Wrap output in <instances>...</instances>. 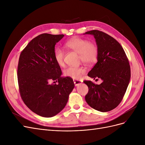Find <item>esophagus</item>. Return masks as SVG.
I'll return each mask as SVG.
<instances>
[{
    "label": "esophagus",
    "instance_id": "34e87169",
    "mask_svg": "<svg viewBox=\"0 0 145 145\" xmlns=\"http://www.w3.org/2000/svg\"><path fill=\"white\" fill-rule=\"evenodd\" d=\"M73 81H74V85H75L76 86H77L78 85L80 84V83H82V80H77V79H74Z\"/></svg>",
    "mask_w": 145,
    "mask_h": 145
}]
</instances>
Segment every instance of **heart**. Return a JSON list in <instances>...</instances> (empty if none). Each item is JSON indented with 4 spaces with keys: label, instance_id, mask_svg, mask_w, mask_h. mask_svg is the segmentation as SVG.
<instances>
[{
    "label": "heart",
    "instance_id": "obj_1",
    "mask_svg": "<svg viewBox=\"0 0 145 145\" xmlns=\"http://www.w3.org/2000/svg\"><path fill=\"white\" fill-rule=\"evenodd\" d=\"M65 46L68 49L75 51L79 56V60L87 65H91L97 60L99 47L95 41H88L85 39L74 37L65 43ZM56 62L60 67L65 64V52L62 48H56L54 52ZM86 69L83 67H69L64 71V74L74 79H79Z\"/></svg>",
    "mask_w": 145,
    "mask_h": 145
}]
</instances>
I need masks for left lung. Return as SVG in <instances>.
<instances>
[{"label": "left lung", "mask_w": 145, "mask_h": 145, "mask_svg": "<svg viewBox=\"0 0 145 145\" xmlns=\"http://www.w3.org/2000/svg\"><path fill=\"white\" fill-rule=\"evenodd\" d=\"M85 34H93L99 47L98 62L88 76L103 80L100 85L83 81L88 86L85 100L95 110L110 111L120 103L128 88L131 77L129 60L121 45L108 34L99 30Z\"/></svg>", "instance_id": "1"}]
</instances>
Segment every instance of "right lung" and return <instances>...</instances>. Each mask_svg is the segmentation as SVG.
<instances>
[{"mask_svg":"<svg viewBox=\"0 0 145 145\" xmlns=\"http://www.w3.org/2000/svg\"><path fill=\"white\" fill-rule=\"evenodd\" d=\"M63 36L39 35L20 54L17 67L20 95L27 107L42 117H53L62 111L74 88L71 77L61 76L60 67L54 57L56 43ZM50 81L55 84H50Z\"/></svg>","mask_w":145,"mask_h":145,"instance_id":"right-lung-1","label":"right lung"}]
</instances>
